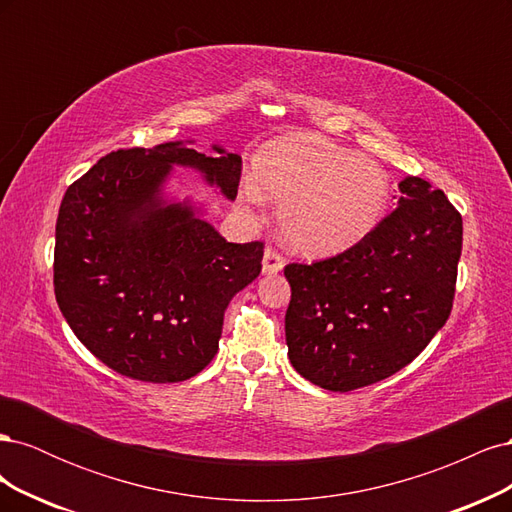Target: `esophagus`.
Listing matches in <instances>:
<instances>
[{"label": "esophagus", "mask_w": 512, "mask_h": 512, "mask_svg": "<svg viewBox=\"0 0 512 512\" xmlns=\"http://www.w3.org/2000/svg\"><path fill=\"white\" fill-rule=\"evenodd\" d=\"M282 269H284V256L277 250H273V247H267L265 258H262V271L267 275H273V273H280Z\"/></svg>", "instance_id": "34e87169"}]
</instances>
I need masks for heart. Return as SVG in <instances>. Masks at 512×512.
Returning <instances> with one entry per match:
<instances>
[{"instance_id":"obj_1","label":"heart","mask_w":512,"mask_h":512,"mask_svg":"<svg viewBox=\"0 0 512 512\" xmlns=\"http://www.w3.org/2000/svg\"><path fill=\"white\" fill-rule=\"evenodd\" d=\"M258 192L280 200L284 239L305 254L344 252L380 222L389 179L369 158L318 136H282L256 158Z\"/></svg>"}]
</instances>
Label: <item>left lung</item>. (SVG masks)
I'll list each match as a JSON object with an SVG mask.
<instances>
[{
  "mask_svg": "<svg viewBox=\"0 0 512 512\" xmlns=\"http://www.w3.org/2000/svg\"><path fill=\"white\" fill-rule=\"evenodd\" d=\"M399 192L397 209L346 252L284 269L290 363L327 391L393 376L451 316L461 213L418 177H406Z\"/></svg>",
  "mask_w": 512,
  "mask_h": 512,
  "instance_id": "left-lung-1",
  "label": "left lung"
}]
</instances>
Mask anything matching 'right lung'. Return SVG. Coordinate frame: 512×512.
I'll list each match as a JSON object with an SVG mask.
<instances>
[{
  "instance_id": "obj_1",
  "label": "right lung",
  "mask_w": 512,
  "mask_h": 512,
  "mask_svg": "<svg viewBox=\"0 0 512 512\" xmlns=\"http://www.w3.org/2000/svg\"><path fill=\"white\" fill-rule=\"evenodd\" d=\"M164 143L117 149L76 179L55 226L53 286L81 344L117 374L183 382L218 352L224 309L262 269L265 243H228L190 205H166L173 164L235 198L241 158Z\"/></svg>"
}]
</instances>
